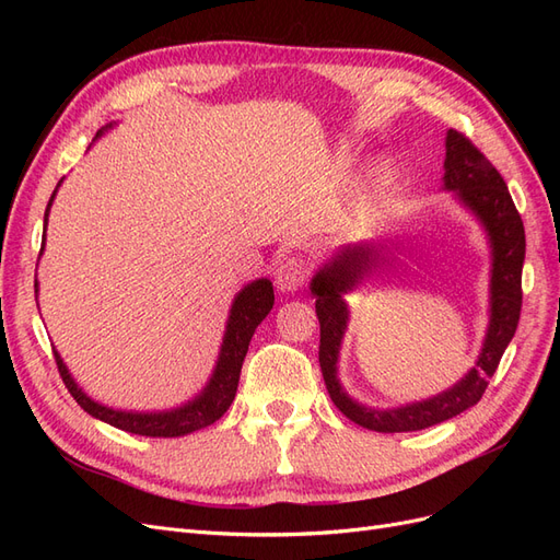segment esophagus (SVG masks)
<instances>
[{"instance_id": "1", "label": "esophagus", "mask_w": 560, "mask_h": 560, "mask_svg": "<svg viewBox=\"0 0 560 560\" xmlns=\"http://www.w3.org/2000/svg\"><path fill=\"white\" fill-rule=\"evenodd\" d=\"M306 278H308V266L299 257L284 259L276 268V284L282 294H292V292L301 290Z\"/></svg>"}]
</instances>
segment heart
<instances>
[{
  "mask_svg": "<svg viewBox=\"0 0 560 560\" xmlns=\"http://www.w3.org/2000/svg\"><path fill=\"white\" fill-rule=\"evenodd\" d=\"M374 175H376V177H378V175H381V167H376V173H374Z\"/></svg>",
  "mask_w": 560,
  "mask_h": 560,
  "instance_id": "obj_1",
  "label": "heart"
}]
</instances>
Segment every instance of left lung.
Here are the masks:
<instances>
[{"label": "left lung", "instance_id": "8db88e82", "mask_svg": "<svg viewBox=\"0 0 560 560\" xmlns=\"http://www.w3.org/2000/svg\"><path fill=\"white\" fill-rule=\"evenodd\" d=\"M444 191L477 219L490 247L488 284V327L481 352L467 374L444 393L411 401L395 409H374L352 399L338 378L343 336L348 331L350 308L346 294L374 273L385 241H362L336 249L311 280L315 313L319 319V366L336 409L358 425L374 432H416L439 425L467 411L486 393L502 354L516 334L521 317V270L525 259V231L521 214L506 189L504 179L481 151L463 132H446Z\"/></svg>", "mask_w": 560, "mask_h": 560}]
</instances>
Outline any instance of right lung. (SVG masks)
Returning a JSON list of instances; mask_svg holds the SVG:
<instances>
[{
	"label": "right lung",
	"mask_w": 560,
	"mask_h": 560,
	"mask_svg": "<svg viewBox=\"0 0 560 560\" xmlns=\"http://www.w3.org/2000/svg\"><path fill=\"white\" fill-rule=\"evenodd\" d=\"M116 124H107L105 128H100L95 140L103 138L107 130H112ZM62 179L58 182L54 196H50L46 214H44V243H46V226H48V212L50 206H54V198L60 189ZM44 254V247L39 252V257ZM35 294L39 296V282H35ZM273 282L268 278H259L247 282L243 290L235 294L229 319H226V329L222 338V348H219L217 362L212 374L206 383V387L200 389L196 397L189 401H184L175 409H165V411H126V409H114V406L100 404L91 395L83 393V387L74 381L70 374V369L62 362L60 352H56V362L58 371L62 376V383L70 389V395L77 399L83 411L91 413L93 418L107 422V425H114L124 432L130 434H142V436H184L191 434L196 430H202L212 425L214 420L222 418L226 413L229 406L235 399V389H238L241 381V369L245 362V354L249 348V341L254 331L261 325V319L273 308ZM39 306V303H37Z\"/></svg>",
	"instance_id": "right-lung-1"
}]
</instances>
